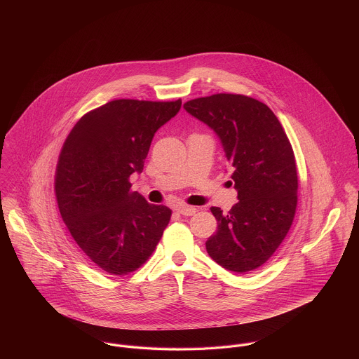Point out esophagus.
Wrapping results in <instances>:
<instances>
[{
	"instance_id": "esophagus-1",
	"label": "esophagus",
	"mask_w": 359,
	"mask_h": 359,
	"mask_svg": "<svg viewBox=\"0 0 359 359\" xmlns=\"http://www.w3.org/2000/svg\"><path fill=\"white\" fill-rule=\"evenodd\" d=\"M177 211L180 212V214H182V215H187V217H189V215H194V214H196V211H198V208L196 207H194V205H180L178 208H177Z\"/></svg>"
}]
</instances>
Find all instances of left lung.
Masks as SVG:
<instances>
[{
  "label": "left lung",
  "mask_w": 359,
  "mask_h": 359,
  "mask_svg": "<svg viewBox=\"0 0 359 359\" xmlns=\"http://www.w3.org/2000/svg\"><path fill=\"white\" fill-rule=\"evenodd\" d=\"M219 137L239 202L226 214L211 207L217 232L208 256L232 272L265 264L286 238L297 207V165L292 144L275 113L255 98L214 94L184 103Z\"/></svg>",
  "instance_id": "8db88e82"
}]
</instances>
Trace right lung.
Here are the masks:
<instances>
[{"label":"right lung","mask_w":359,"mask_h":359,"mask_svg":"<svg viewBox=\"0 0 359 359\" xmlns=\"http://www.w3.org/2000/svg\"><path fill=\"white\" fill-rule=\"evenodd\" d=\"M168 102L114 100L86 113L67 135L55 171L60 215L91 262L110 275L144 265L171 218L131 189L154 133L181 109Z\"/></svg>","instance_id":"add662e5"}]
</instances>
